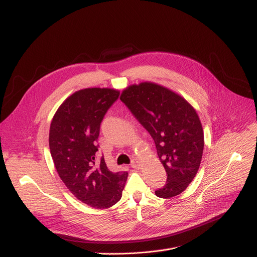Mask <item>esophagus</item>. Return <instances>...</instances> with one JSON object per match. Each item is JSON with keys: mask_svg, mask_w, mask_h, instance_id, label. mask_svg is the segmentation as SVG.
Here are the masks:
<instances>
[{"mask_svg": "<svg viewBox=\"0 0 257 257\" xmlns=\"http://www.w3.org/2000/svg\"><path fill=\"white\" fill-rule=\"evenodd\" d=\"M131 167H132L133 169H138V168H139L138 162H137V161H133V162L131 163Z\"/></svg>", "mask_w": 257, "mask_h": 257, "instance_id": "obj_1", "label": "esophagus"}]
</instances>
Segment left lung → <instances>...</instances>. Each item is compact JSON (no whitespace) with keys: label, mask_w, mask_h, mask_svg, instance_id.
I'll return each mask as SVG.
<instances>
[{"label":"left lung","mask_w":257,"mask_h":257,"mask_svg":"<svg viewBox=\"0 0 257 257\" xmlns=\"http://www.w3.org/2000/svg\"><path fill=\"white\" fill-rule=\"evenodd\" d=\"M120 100L152 136L167 172L166 186L155 191L160 198L177 196L199 169L204 139L196 110L173 90L153 82L133 84Z\"/></svg>","instance_id":"8db88e82"}]
</instances>
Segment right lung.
<instances>
[{"label":"right lung","mask_w":257,"mask_h":257,"mask_svg":"<svg viewBox=\"0 0 257 257\" xmlns=\"http://www.w3.org/2000/svg\"><path fill=\"white\" fill-rule=\"evenodd\" d=\"M118 97L112 88L80 89L60 105L50 123L49 149L61 180L75 197L96 209L121 199L128 175L110 172L103 157L96 161L100 124Z\"/></svg>","instance_id":"right-lung-1"}]
</instances>
